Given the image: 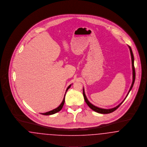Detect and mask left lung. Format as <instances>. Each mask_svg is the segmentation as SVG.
Segmentation results:
<instances>
[{"label": "left lung", "mask_w": 147, "mask_h": 147, "mask_svg": "<svg viewBox=\"0 0 147 147\" xmlns=\"http://www.w3.org/2000/svg\"><path fill=\"white\" fill-rule=\"evenodd\" d=\"M129 48V50H130V53H131V65H132V71H133V81H132V83H131V86L130 87V89L128 91V92L127 93L126 97H125V98L124 99V100L120 103L119 104L118 106H117L115 107L112 108H110V109H104V108H100L99 107H97L94 105H93L92 103H91L88 99L86 97V96L85 94V91H84V88H83V95H84V99H85V102L86 103H87V105L89 106V107L92 109L93 111L97 112V113H102V114H108V113H112L113 112H114L115 110H116L117 108H118L122 104V103L123 102L124 100H125V98H127V97L128 96V94L129 92L131 91V90L133 86L134 85V81H135V78H136V72H135V68H134V56L133 54V52L131 51V48L129 46H128Z\"/></svg>", "instance_id": "1"}]
</instances>
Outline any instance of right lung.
Wrapping results in <instances>:
<instances>
[{"label":"right lung","instance_id":"right-lung-1","mask_svg":"<svg viewBox=\"0 0 147 147\" xmlns=\"http://www.w3.org/2000/svg\"><path fill=\"white\" fill-rule=\"evenodd\" d=\"M71 85H69V87L67 88V89H66V92H65V96H64V98H63V100H62V102H61V103L60 104V105L58 107H57L56 108H55L54 109H53V110H52V111H49V112H47L46 113H41V115H46V116H48V115H53V114H55V113H57V112H59L60 111H61V109H62V107H63V105H64V103H65V94H66V92L67 91V90L69 89L70 88V87H71Z\"/></svg>","mask_w":147,"mask_h":147}]
</instances>
